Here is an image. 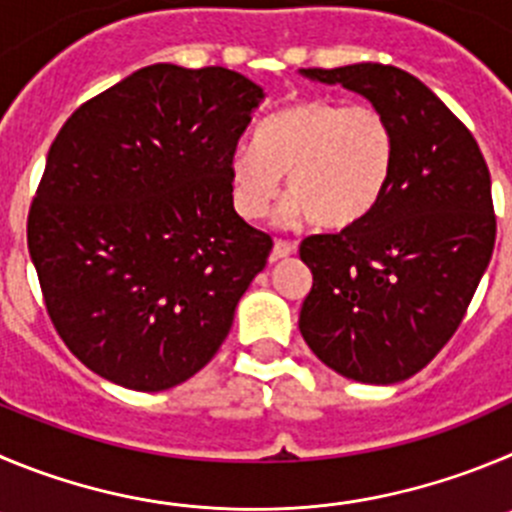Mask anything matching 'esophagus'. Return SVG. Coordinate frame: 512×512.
<instances>
[{
    "label": "esophagus",
    "instance_id": "obj_1",
    "mask_svg": "<svg viewBox=\"0 0 512 512\" xmlns=\"http://www.w3.org/2000/svg\"><path fill=\"white\" fill-rule=\"evenodd\" d=\"M295 242H285V240H275V245H272V260H283V257H290L295 255Z\"/></svg>",
    "mask_w": 512,
    "mask_h": 512
}]
</instances>
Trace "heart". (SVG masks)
Returning <instances> with one entry per match:
<instances>
[{
  "label": "heart",
  "mask_w": 512,
  "mask_h": 512,
  "mask_svg": "<svg viewBox=\"0 0 512 512\" xmlns=\"http://www.w3.org/2000/svg\"><path fill=\"white\" fill-rule=\"evenodd\" d=\"M396 159L391 123L371 105L308 98L272 113L255 148L232 156V204L245 219L265 217L285 176L283 219L318 229L361 222L386 191Z\"/></svg>",
  "instance_id": "1"
}]
</instances>
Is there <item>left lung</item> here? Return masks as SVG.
I'll return each mask as SVG.
<instances>
[{
	"instance_id": "8db88e82",
	"label": "left lung",
	"mask_w": 512,
	"mask_h": 512,
	"mask_svg": "<svg viewBox=\"0 0 512 512\" xmlns=\"http://www.w3.org/2000/svg\"><path fill=\"white\" fill-rule=\"evenodd\" d=\"M300 75L364 95L396 141L376 207L338 234L300 245L313 272L300 333L336 374L396 384L450 341L490 265V171L472 133L414 75L379 62Z\"/></svg>"
}]
</instances>
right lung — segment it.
<instances>
[{
  "mask_svg": "<svg viewBox=\"0 0 512 512\" xmlns=\"http://www.w3.org/2000/svg\"><path fill=\"white\" fill-rule=\"evenodd\" d=\"M262 100L234 70L156 62L52 141L27 247L57 333L103 379L171 389L227 338L272 250L234 212L229 181Z\"/></svg>",
  "mask_w": 512,
  "mask_h": 512,
  "instance_id": "obj_1",
  "label": "right lung"
}]
</instances>
